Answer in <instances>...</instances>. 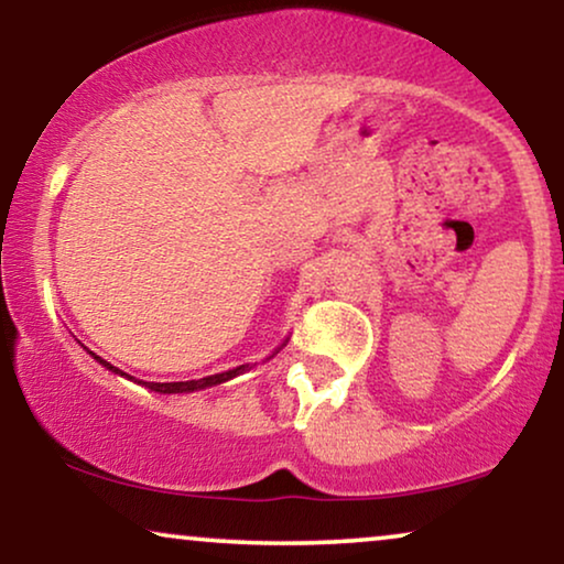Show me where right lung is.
<instances>
[{"label": "right lung", "mask_w": 564, "mask_h": 564, "mask_svg": "<svg viewBox=\"0 0 564 564\" xmlns=\"http://www.w3.org/2000/svg\"><path fill=\"white\" fill-rule=\"evenodd\" d=\"M282 346H284V344H282ZM89 354H91V351H89ZM91 357H95L105 369H110V372H115V375H126V372H120L118 367H112L110 361H105L102 357H97V354H91ZM246 369H251V367H249V365H241V367H236V369H228V372L203 377V380H187V382H143V384H145V388H149V390H153V392H164V395H172V392H195V390L213 388V384H220V382L234 380L236 375L246 372Z\"/></svg>", "instance_id": "1"}]
</instances>
